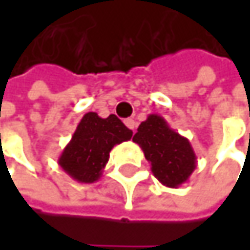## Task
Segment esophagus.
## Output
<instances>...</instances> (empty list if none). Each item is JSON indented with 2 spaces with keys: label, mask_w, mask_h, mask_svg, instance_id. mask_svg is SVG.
Listing matches in <instances>:
<instances>
[{
  "label": "esophagus",
  "mask_w": 250,
  "mask_h": 250,
  "mask_svg": "<svg viewBox=\"0 0 250 250\" xmlns=\"http://www.w3.org/2000/svg\"><path fill=\"white\" fill-rule=\"evenodd\" d=\"M125 125L131 130V131H134L136 130V122L133 120V119H127V120H125Z\"/></svg>",
  "instance_id": "1"
}]
</instances>
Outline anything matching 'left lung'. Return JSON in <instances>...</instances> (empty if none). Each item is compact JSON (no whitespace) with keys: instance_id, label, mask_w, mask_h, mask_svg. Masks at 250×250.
<instances>
[{"instance_id":"left-lung-1","label":"left lung","mask_w":250,"mask_h":250,"mask_svg":"<svg viewBox=\"0 0 250 250\" xmlns=\"http://www.w3.org/2000/svg\"><path fill=\"white\" fill-rule=\"evenodd\" d=\"M133 142L142 147L152 172L165 187H181L197 167V156L189 140L176 133L158 114H149L140 123Z\"/></svg>"}]
</instances>
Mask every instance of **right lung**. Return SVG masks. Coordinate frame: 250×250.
<instances>
[{
	"instance_id": "right-lung-1",
	"label": "right lung",
	"mask_w": 250,
	"mask_h": 250,
	"mask_svg": "<svg viewBox=\"0 0 250 250\" xmlns=\"http://www.w3.org/2000/svg\"><path fill=\"white\" fill-rule=\"evenodd\" d=\"M131 136L133 131L114 114L101 119L97 113H86L62 150L58 164L72 179L92 184L101 178L111 149L130 140Z\"/></svg>"
}]
</instances>
